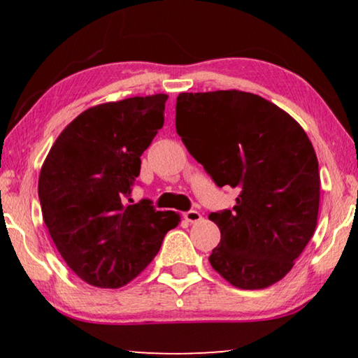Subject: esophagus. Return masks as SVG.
Segmentation results:
<instances>
[{
    "label": "esophagus",
    "instance_id": "34e87169",
    "mask_svg": "<svg viewBox=\"0 0 358 358\" xmlns=\"http://www.w3.org/2000/svg\"><path fill=\"white\" fill-rule=\"evenodd\" d=\"M183 216H185V220H186L187 222H199V221H202V215L199 213L197 210L186 211V213H185Z\"/></svg>",
    "mask_w": 358,
    "mask_h": 358
}]
</instances>
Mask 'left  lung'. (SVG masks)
Listing matches in <instances>:
<instances>
[{"mask_svg":"<svg viewBox=\"0 0 358 358\" xmlns=\"http://www.w3.org/2000/svg\"><path fill=\"white\" fill-rule=\"evenodd\" d=\"M175 126L215 183L238 189L232 210L208 216L221 230L211 266L238 289L282 280L317 224L319 162L306 132L273 102L238 90L180 93Z\"/></svg>","mask_w":358,"mask_h":358,"instance_id":"obj_1","label":"left lung"}]
</instances>
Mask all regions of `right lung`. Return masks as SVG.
Instances as JSON below:
<instances>
[{
  "mask_svg": "<svg viewBox=\"0 0 358 358\" xmlns=\"http://www.w3.org/2000/svg\"><path fill=\"white\" fill-rule=\"evenodd\" d=\"M167 94L90 107L66 126L39 175L48 234L69 268L94 287L134 280L180 215L150 201L131 203L141 156L164 124Z\"/></svg>",
  "mask_w": 358,
  "mask_h": 358,
  "instance_id": "obj_1",
  "label": "right lung"
}]
</instances>
